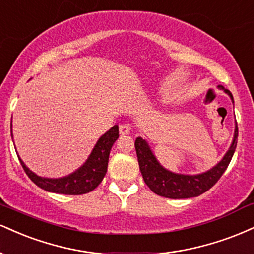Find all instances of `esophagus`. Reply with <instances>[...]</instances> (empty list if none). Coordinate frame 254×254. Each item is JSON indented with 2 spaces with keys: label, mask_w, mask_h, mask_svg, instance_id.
I'll return each instance as SVG.
<instances>
[{
  "label": "esophagus",
  "mask_w": 254,
  "mask_h": 254,
  "mask_svg": "<svg viewBox=\"0 0 254 254\" xmlns=\"http://www.w3.org/2000/svg\"><path fill=\"white\" fill-rule=\"evenodd\" d=\"M119 132L122 135H127V134H129L130 132V126L129 124H121L120 127H119Z\"/></svg>",
  "instance_id": "obj_1"
}]
</instances>
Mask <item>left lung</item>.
<instances>
[{
	"mask_svg": "<svg viewBox=\"0 0 254 254\" xmlns=\"http://www.w3.org/2000/svg\"><path fill=\"white\" fill-rule=\"evenodd\" d=\"M226 94L233 101V95L227 89L220 85ZM238 142V126L235 124L234 138L227 153L213 169L199 175H181L169 171L160 165L157 158L152 153L147 141L142 138L135 139V151L142 178L147 187L157 195L168 198H190L202 195L220 180V177L228 168L233 157Z\"/></svg>",
	"mask_w": 254,
	"mask_h": 254,
	"instance_id": "8db88e82",
	"label": "left lung"
}]
</instances>
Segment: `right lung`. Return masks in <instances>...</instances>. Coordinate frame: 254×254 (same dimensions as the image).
<instances>
[{
    "instance_id": "add662e5",
    "label": "right lung",
    "mask_w": 254,
    "mask_h": 254,
    "mask_svg": "<svg viewBox=\"0 0 254 254\" xmlns=\"http://www.w3.org/2000/svg\"><path fill=\"white\" fill-rule=\"evenodd\" d=\"M118 138L119 126L115 125L98 139L86 162L71 175L62 178L40 177L27 168L21 158L19 160L26 175L41 189L64 195H83L92 191L102 182L108 168L110 150Z\"/></svg>"
}]
</instances>
